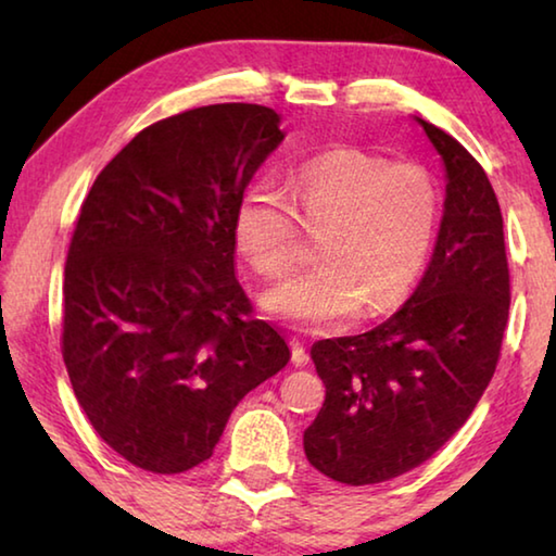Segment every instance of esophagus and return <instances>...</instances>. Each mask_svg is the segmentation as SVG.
<instances>
[{
    "mask_svg": "<svg viewBox=\"0 0 556 556\" xmlns=\"http://www.w3.org/2000/svg\"><path fill=\"white\" fill-rule=\"evenodd\" d=\"M291 361H294V365H306L308 363V353L304 343L299 341V338H291Z\"/></svg>",
    "mask_w": 556,
    "mask_h": 556,
    "instance_id": "esophagus-1",
    "label": "esophagus"
}]
</instances>
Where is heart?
Returning a JSON list of instances; mask_svg holds the SVG:
<instances>
[{"label": "heart", "instance_id": "b5f03b06", "mask_svg": "<svg viewBox=\"0 0 556 556\" xmlns=\"http://www.w3.org/2000/svg\"><path fill=\"white\" fill-rule=\"evenodd\" d=\"M287 193L252 184L235 205L232 238L262 277L294 265L296 223L320 228L318 265L267 289V314L306 331H331L363 316H380L407 296L425 269L439 225L434 178L417 164L331 149L291 168Z\"/></svg>", "mask_w": 556, "mask_h": 556}]
</instances>
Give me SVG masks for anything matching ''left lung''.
<instances>
[{"mask_svg": "<svg viewBox=\"0 0 556 556\" xmlns=\"http://www.w3.org/2000/svg\"><path fill=\"white\" fill-rule=\"evenodd\" d=\"M444 164L434 255L388 321L312 345L326 400L304 431L308 464L348 485L397 478L431 458L491 382L510 308L503 215L481 164L414 117Z\"/></svg>", "mask_w": 556, "mask_h": 556, "instance_id": "obj_1", "label": "left lung"}]
</instances>
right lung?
Segmentation results:
<instances>
[{
	"label": "right lung",
	"mask_w": 556,
	"mask_h": 556,
	"mask_svg": "<svg viewBox=\"0 0 556 556\" xmlns=\"http://www.w3.org/2000/svg\"><path fill=\"white\" fill-rule=\"evenodd\" d=\"M275 110L195 108L102 168L63 279V361L92 429L152 473L213 456L238 402L289 363L235 277L232 218L285 139Z\"/></svg>",
	"instance_id": "right-lung-1"
}]
</instances>
